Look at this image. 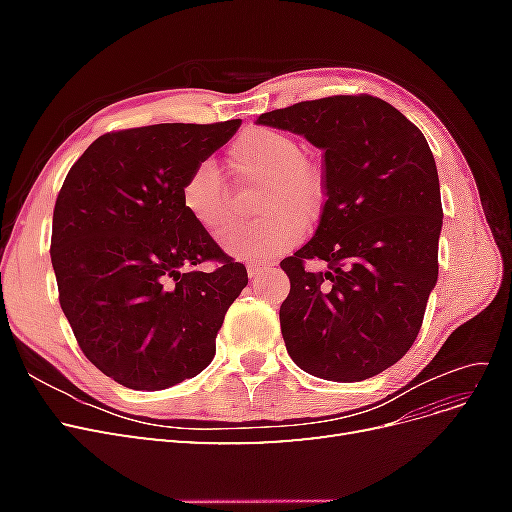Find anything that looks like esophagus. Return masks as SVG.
Returning a JSON list of instances; mask_svg holds the SVG:
<instances>
[{
    "label": "esophagus",
    "instance_id": "esophagus-1",
    "mask_svg": "<svg viewBox=\"0 0 512 512\" xmlns=\"http://www.w3.org/2000/svg\"><path fill=\"white\" fill-rule=\"evenodd\" d=\"M265 271H267V265H260V262H250V265H247V275H250L252 280H256V277Z\"/></svg>",
    "mask_w": 512,
    "mask_h": 512
}]
</instances>
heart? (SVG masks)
Instances as JSON below:
<instances>
[{
  "label": "heart",
  "mask_w": 512,
  "mask_h": 512,
  "mask_svg": "<svg viewBox=\"0 0 512 512\" xmlns=\"http://www.w3.org/2000/svg\"><path fill=\"white\" fill-rule=\"evenodd\" d=\"M230 164L243 183L265 185L260 213L265 220L247 226L232 222V194L211 160L198 162L181 183V207L222 247L241 260H269L305 237V222H316L327 205V181L320 164L303 156L297 138L273 128H252L230 145Z\"/></svg>",
  "instance_id": "heart-1"
}]
</instances>
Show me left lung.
Segmentation results:
<instances>
[{
    "label": "left lung",
    "mask_w": 512,
    "mask_h": 512,
    "mask_svg": "<svg viewBox=\"0 0 512 512\" xmlns=\"http://www.w3.org/2000/svg\"><path fill=\"white\" fill-rule=\"evenodd\" d=\"M258 123L322 149L327 205L312 241L284 258L280 324L290 359L333 382H359L404 356L438 280L442 200L423 132L369 94L297 102ZM324 259L328 271L304 269Z\"/></svg>",
    "instance_id": "8db88e82"
}]
</instances>
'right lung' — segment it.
I'll list each match as a JSON object with an SVG mask.
<instances>
[{
	"label": "right lung",
	"mask_w": 512,
	"mask_h": 512,
	"mask_svg": "<svg viewBox=\"0 0 512 512\" xmlns=\"http://www.w3.org/2000/svg\"><path fill=\"white\" fill-rule=\"evenodd\" d=\"M241 119L106 132L72 164L55 200L59 305L87 359L134 391L203 371L247 271L192 222L181 183ZM209 261L211 270L195 267Z\"/></svg>",
	"instance_id": "1"
}]
</instances>
